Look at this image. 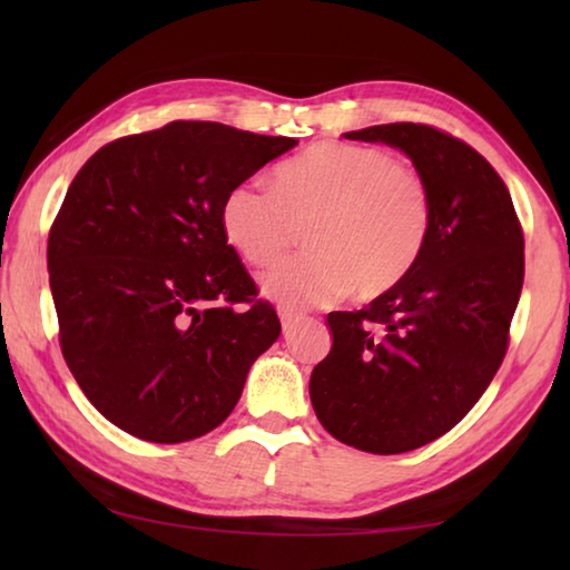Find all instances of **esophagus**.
Instances as JSON below:
<instances>
[{
    "instance_id": "34e87169",
    "label": "esophagus",
    "mask_w": 570,
    "mask_h": 570,
    "mask_svg": "<svg viewBox=\"0 0 570 570\" xmlns=\"http://www.w3.org/2000/svg\"><path fill=\"white\" fill-rule=\"evenodd\" d=\"M278 320H282L284 334H288L298 324V320H302V316H298L296 312H292V308H278Z\"/></svg>"
}]
</instances>
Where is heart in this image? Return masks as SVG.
Masks as SVG:
<instances>
[{
  "label": "heart",
  "mask_w": 570,
  "mask_h": 570,
  "mask_svg": "<svg viewBox=\"0 0 570 570\" xmlns=\"http://www.w3.org/2000/svg\"><path fill=\"white\" fill-rule=\"evenodd\" d=\"M432 218L430 188L392 153L326 140L278 163L274 188L246 180L220 206L228 244L248 264L276 258L306 224L308 250L282 258L262 288L288 306L387 294L410 274Z\"/></svg>",
  "instance_id": "obj_1"
}]
</instances>
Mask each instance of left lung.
<instances>
[{
    "instance_id": "8db88e82",
    "label": "left lung",
    "mask_w": 570,
    "mask_h": 570,
    "mask_svg": "<svg viewBox=\"0 0 570 570\" xmlns=\"http://www.w3.org/2000/svg\"><path fill=\"white\" fill-rule=\"evenodd\" d=\"M407 153L432 198L410 274L360 312H332V352L308 394L344 445L397 455L450 432L493 382L510 342L525 254L498 170L465 140L424 122L344 132Z\"/></svg>"
}]
</instances>
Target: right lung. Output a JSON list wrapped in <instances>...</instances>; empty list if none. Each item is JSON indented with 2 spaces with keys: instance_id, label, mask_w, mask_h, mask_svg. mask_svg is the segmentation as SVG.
Masks as SVG:
<instances>
[{
  "instance_id": "1",
  "label": "right lung",
  "mask_w": 570,
  "mask_h": 570,
  "mask_svg": "<svg viewBox=\"0 0 570 570\" xmlns=\"http://www.w3.org/2000/svg\"><path fill=\"white\" fill-rule=\"evenodd\" d=\"M296 146L173 120L102 146L47 240L60 350L105 420L148 442L218 428L282 334L220 226L226 193Z\"/></svg>"
}]
</instances>
